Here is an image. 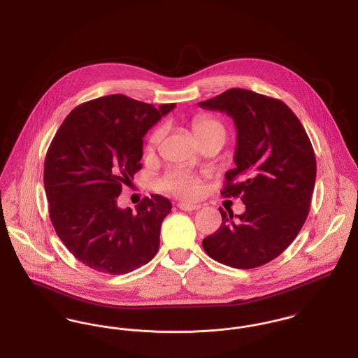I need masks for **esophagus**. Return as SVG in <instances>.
<instances>
[{"label":"esophagus","mask_w":358,"mask_h":358,"mask_svg":"<svg viewBox=\"0 0 358 358\" xmlns=\"http://www.w3.org/2000/svg\"><path fill=\"white\" fill-rule=\"evenodd\" d=\"M177 207L182 210H196L200 208L199 204H188V203H178Z\"/></svg>","instance_id":"obj_1"}]
</instances>
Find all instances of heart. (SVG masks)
I'll list each match as a JSON object with an SVG mask.
<instances>
[{
  "mask_svg": "<svg viewBox=\"0 0 358 358\" xmlns=\"http://www.w3.org/2000/svg\"><path fill=\"white\" fill-rule=\"evenodd\" d=\"M192 131L193 135L199 142L210 138V136H220L224 139L226 129L224 126L215 117L210 115H197L192 120ZM164 135V127L155 128L148 138V148L152 150L155 148ZM161 188L169 193H173L182 199H194L200 193V177L182 170V169H173L169 170L159 182Z\"/></svg>",
  "mask_w": 358,
  "mask_h": 358,
  "instance_id": "heart-1",
  "label": "heart"
}]
</instances>
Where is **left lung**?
<instances>
[{
	"mask_svg": "<svg viewBox=\"0 0 358 358\" xmlns=\"http://www.w3.org/2000/svg\"><path fill=\"white\" fill-rule=\"evenodd\" d=\"M226 112L236 127L235 168L222 194L241 197L246 210L222 213L219 230L203 239L215 261L252 269L284 252L301 230L315 187V152L297 116L282 101L232 87L199 103Z\"/></svg>",
	"mask_w": 358,
	"mask_h": 358,
	"instance_id": "obj_1",
	"label": "left lung"
}]
</instances>
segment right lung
Wrapping results in <instances>:
<instances>
[{
  "mask_svg": "<svg viewBox=\"0 0 358 358\" xmlns=\"http://www.w3.org/2000/svg\"><path fill=\"white\" fill-rule=\"evenodd\" d=\"M174 106L110 94L74 108L57 131L44 161L50 219L86 266L126 274L158 252L170 200L151 194L134 212L119 208L117 197L142 169L143 136Z\"/></svg>",
  "mask_w": 358,
  "mask_h": 358,
  "instance_id": "1",
  "label": "right lung"
}]
</instances>
